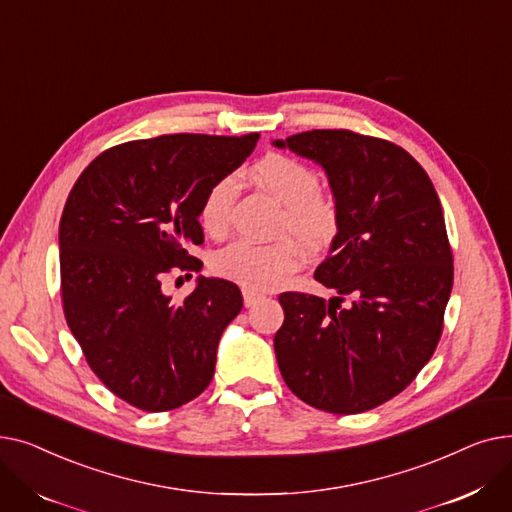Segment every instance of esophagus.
I'll return each mask as SVG.
<instances>
[{
    "mask_svg": "<svg viewBox=\"0 0 512 512\" xmlns=\"http://www.w3.org/2000/svg\"><path fill=\"white\" fill-rule=\"evenodd\" d=\"M242 299H245L247 307H253L263 299V294L257 290H251V288H242Z\"/></svg>",
    "mask_w": 512,
    "mask_h": 512,
    "instance_id": "1",
    "label": "esophagus"
}]
</instances>
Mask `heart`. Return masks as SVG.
I'll return each instance as SVG.
<instances>
[{"mask_svg": "<svg viewBox=\"0 0 512 512\" xmlns=\"http://www.w3.org/2000/svg\"><path fill=\"white\" fill-rule=\"evenodd\" d=\"M255 180L267 188L286 209L280 222L282 234H292L307 249H324L338 232V207L319 193V174L282 153H270L253 168ZM238 195L234 174L215 178L203 193L199 220L207 232L222 234L232 218ZM303 263V253L292 240H278L272 245H257L236 240L213 257V270L253 290H270L280 286Z\"/></svg>", "mask_w": 512, "mask_h": 512, "instance_id": "heart-1", "label": "heart"}]
</instances>
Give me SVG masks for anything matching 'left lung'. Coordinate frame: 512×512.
<instances>
[{"instance_id": "obj_1", "label": "left lung", "mask_w": 512, "mask_h": 512, "mask_svg": "<svg viewBox=\"0 0 512 512\" xmlns=\"http://www.w3.org/2000/svg\"><path fill=\"white\" fill-rule=\"evenodd\" d=\"M274 145L326 170L340 218L315 270L338 297L280 294V373L319 411L375 409L417 378L442 336L454 267L438 193L415 157L384 139L338 128Z\"/></svg>"}]
</instances>
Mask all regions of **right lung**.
Returning <instances> with one entry per match:
<instances>
[{
	"label": "right lung",
	"mask_w": 512,
	"mask_h": 512,
	"mask_svg": "<svg viewBox=\"0 0 512 512\" xmlns=\"http://www.w3.org/2000/svg\"><path fill=\"white\" fill-rule=\"evenodd\" d=\"M259 134H161L97 155L60 220L68 328L105 388L141 411H172L211 382L222 332L242 309L236 284L199 276L180 303L161 284L199 272V205L234 172Z\"/></svg>",
	"instance_id": "right-lung-1"
}]
</instances>
